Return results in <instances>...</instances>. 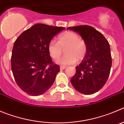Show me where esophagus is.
<instances>
[{
	"instance_id": "34e87169",
	"label": "esophagus",
	"mask_w": 124,
	"mask_h": 124,
	"mask_svg": "<svg viewBox=\"0 0 124 124\" xmlns=\"http://www.w3.org/2000/svg\"><path fill=\"white\" fill-rule=\"evenodd\" d=\"M66 69L65 66H61V67H60V69H61V70H63V69Z\"/></svg>"
}]
</instances>
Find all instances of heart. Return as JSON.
<instances>
[{
	"mask_svg": "<svg viewBox=\"0 0 124 124\" xmlns=\"http://www.w3.org/2000/svg\"><path fill=\"white\" fill-rule=\"evenodd\" d=\"M64 49L65 54L57 60L56 63L61 65H69L74 64L77 59L80 61L84 58L87 51V46L78 33L67 31L58 36L57 42L51 40L48 46L49 55L54 59H58Z\"/></svg>",
	"mask_w": 124,
	"mask_h": 124,
	"instance_id": "heart-1",
	"label": "heart"
}]
</instances>
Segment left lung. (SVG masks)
I'll return each mask as SVG.
<instances>
[{
    "mask_svg": "<svg viewBox=\"0 0 124 124\" xmlns=\"http://www.w3.org/2000/svg\"><path fill=\"white\" fill-rule=\"evenodd\" d=\"M81 36L87 51L70 81L80 93L91 95L101 89L108 80L112 65L110 46L102 33L89 25L69 27Z\"/></svg>",
    "mask_w": 124,
    "mask_h": 124,
    "instance_id": "1",
    "label": "left lung"
}]
</instances>
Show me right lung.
I'll list each match as a JSON object with an SVG mask.
<instances>
[{"label":"right lung","instance_id":"obj_1","mask_svg":"<svg viewBox=\"0 0 124 124\" xmlns=\"http://www.w3.org/2000/svg\"><path fill=\"white\" fill-rule=\"evenodd\" d=\"M62 27L37 24L23 32L14 43L11 70L19 88L32 96L48 91L55 81L60 67L49 55V41Z\"/></svg>","mask_w":124,"mask_h":124}]
</instances>
